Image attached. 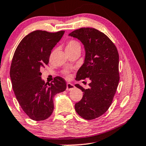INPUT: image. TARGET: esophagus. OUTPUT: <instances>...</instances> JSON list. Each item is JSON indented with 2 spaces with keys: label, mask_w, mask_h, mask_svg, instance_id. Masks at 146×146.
<instances>
[{
  "label": "esophagus",
  "mask_w": 146,
  "mask_h": 146,
  "mask_svg": "<svg viewBox=\"0 0 146 146\" xmlns=\"http://www.w3.org/2000/svg\"><path fill=\"white\" fill-rule=\"evenodd\" d=\"M75 88V86L73 84H71V83H67V91H71V90Z\"/></svg>",
  "instance_id": "34e87169"
}]
</instances>
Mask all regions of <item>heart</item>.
Here are the masks:
<instances>
[{"label": "heart", "instance_id": "obj_1", "mask_svg": "<svg viewBox=\"0 0 146 146\" xmlns=\"http://www.w3.org/2000/svg\"><path fill=\"white\" fill-rule=\"evenodd\" d=\"M77 48H81V44H80V43L78 41L75 40H71L67 42L66 50H73ZM63 72L65 75H68L69 74V69H65V70H63Z\"/></svg>", "mask_w": 146, "mask_h": 146}]
</instances>
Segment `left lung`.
Here are the masks:
<instances>
[{"label":"left lung","instance_id":"8db88e82","mask_svg":"<svg viewBox=\"0 0 146 146\" xmlns=\"http://www.w3.org/2000/svg\"><path fill=\"white\" fill-rule=\"evenodd\" d=\"M81 41L85 50L83 65L77 71L76 80L89 77L90 88L85 89L83 98L75 104L77 113L85 120H93L102 116L111 105L118 87L119 55L114 43L108 37L93 28H81L69 34Z\"/></svg>","mask_w":146,"mask_h":146}]
</instances>
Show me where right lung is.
<instances>
[{
	"label": "right lung",
	"instance_id": "1",
	"mask_svg": "<svg viewBox=\"0 0 146 146\" xmlns=\"http://www.w3.org/2000/svg\"><path fill=\"white\" fill-rule=\"evenodd\" d=\"M65 31L49 32L36 30L21 40L12 59L10 75L18 103L29 118L46 120L52 115L53 98L66 89V81L56 77L51 83L41 78L40 69L48 65L53 48Z\"/></svg>",
	"mask_w": 146,
	"mask_h": 146
}]
</instances>
